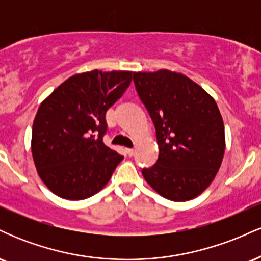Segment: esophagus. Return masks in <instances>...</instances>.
I'll use <instances>...</instances> for the list:
<instances>
[{"mask_svg": "<svg viewBox=\"0 0 261 261\" xmlns=\"http://www.w3.org/2000/svg\"><path fill=\"white\" fill-rule=\"evenodd\" d=\"M126 153L130 155V157H133V155L135 154V149L134 148H127L126 149Z\"/></svg>", "mask_w": 261, "mask_h": 261, "instance_id": "esophagus-1", "label": "esophagus"}]
</instances>
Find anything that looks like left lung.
I'll return each mask as SVG.
<instances>
[{"instance_id": "left-lung-1", "label": "left lung", "mask_w": 261, "mask_h": 261, "mask_svg": "<svg viewBox=\"0 0 261 261\" xmlns=\"http://www.w3.org/2000/svg\"><path fill=\"white\" fill-rule=\"evenodd\" d=\"M134 82L160 147L154 166L142 169L143 178L172 201L199 196L216 176L226 148L216 101L193 80L169 70L134 72Z\"/></svg>"}]
</instances>
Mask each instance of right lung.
<instances>
[{
    "instance_id": "obj_1",
    "label": "right lung",
    "mask_w": 261,
    "mask_h": 261,
    "mask_svg": "<svg viewBox=\"0 0 261 261\" xmlns=\"http://www.w3.org/2000/svg\"><path fill=\"white\" fill-rule=\"evenodd\" d=\"M133 74L98 70L74 74L41 101L33 122L32 154L39 176L55 195L83 200L110 180L124 157L104 145L106 114Z\"/></svg>"
}]
</instances>
